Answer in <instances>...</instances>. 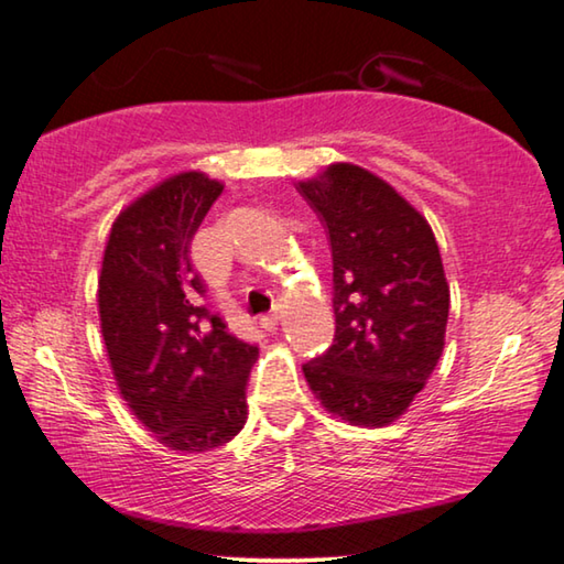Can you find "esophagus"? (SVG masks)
I'll return each instance as SVG.
<instances>
[{
	"label": "esophagus",
	"instance_id": "obj_1",
	"mask_svg": "<svg viewBox=\"0 0 564 564\" xmlns=\"http://www.w3.org/2000/svg\"><path fill=\"white\" fill-rule=\"evenodd\" d=\"M276 322H280V312H270V315H262L260 317V325L267 329V332H272V329H276Z\"/></svg>",
	"mask_w": 564,
	"mask_h": 564
}]
</instances>
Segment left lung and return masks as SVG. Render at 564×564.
<instances>
[{
  "instance_id": "left-lung-1",
  "label": "left lung",
  "mask_w": 564,
  "mask_h": 564,
  "mask_svg": "<svg viewBox=\"0 0 564 564\" xmlns=\"http://www.w3.org/2000/svg\"><path fill=\"white\" fill-rule=\"evenodd\" d=\"M300 195L332 247L335 343L302 365L310 390L347 422L384 427L410 408L445 347L449 284L417 209L357 164H329Z\"/></svg>"
}]
</instances>
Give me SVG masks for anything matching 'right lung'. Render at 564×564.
Returning <instances> with one entry per match:
<instances>
[{
  "instance_id": "right-lung-1",
  "label": "right lung",
  "mask_w": 564,
  "mask_h": 564,
  "mask_svg": "<svg viewBox=\"0 0 564 564\" xmlns=\"http://www.w3.org/2000/svg\"><path fill=\"white\" fill-rule=\"evenodd\" d=\"M221 182L182 172L134 199L112 225L99 274L109 365L129 410L162 445L205 452L247 420L257 345L242 343L205 302L189 262L192 237Z\"/></svg>"
}]
</instances>
